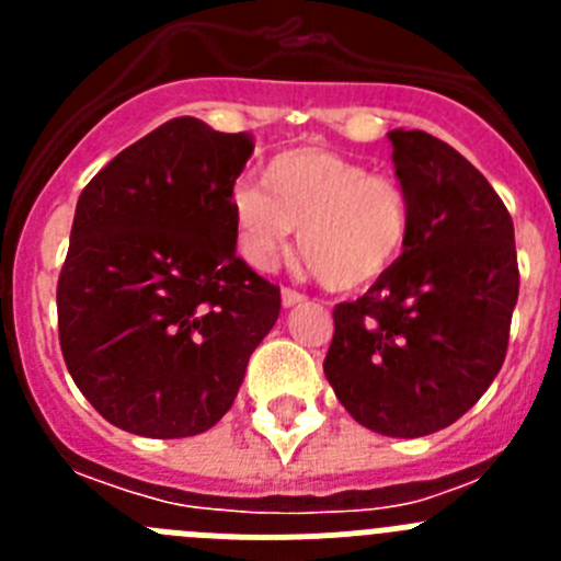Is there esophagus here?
<instances>
[{"instance_id": "obj_1", "label": "esophagus", "mask_w": 561, "mask_h": 561, "mask_svg": "<svg viewBox=\"0 0 561 561\" xmlns=\"http://www.w3.org/2000/svg\"><path fill=\"white\" fill-rule=\"evenodd\" d=\"M280 300H284L286 309H291V306H300L306 300L304 291L297 289H289V286H284V291H280Z\"/></svg>"}]
</instances>
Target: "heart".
I'll return each mask as SVG.
<instances>
[{"instance_id":"obj_1","label":"heart","mask_w":561,"mask_h":561,"mask_svg":"<svg viewBox=\"0 0 561 561\" xmlns=\"http://www.w3.org/2000/svg\"><path fill=\"white\" fill-rule=\"evenodd\" d=\"M264 190L232 196L238 247L252 266L297 247L331 291H362L396 270L413 236V196L396 173H379L329 148H291L264 168Z\"/></svg>"}]
</instances>
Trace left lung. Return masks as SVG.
Here are the masks:
<instances>
[{
    "mask_svg": "<svg viewBox=\"0 0 561 561\" xmlns=\"http://www.w3.org/2000/svg\"><path fill=\"white\" fill-rule=\"evenodd\" d=\"M413 236L388 277L334 309L323 370L362 427L419 438L458 421L508 351L519 295L514 225L483 173L427 131H393Z\"/></svg>",
    "mask_w": 561,
    "mask_h": 561,
    "instance_id": "left-lung-1",
    "label": "left lung"
}]
</instances>
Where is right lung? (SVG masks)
Masks as SVG:
<instances>
[{"instance_id": "right-lung-1", "label": "right lung", "mask_w": 561, "mask_h": 561, "mask_svg": "<svg viewBox=\"0 0 561 561\" xmlns=\"http://www.w3.org/2000/svg\"><path fill=\"white\" fill-rule=\"evenodd\" d=\"M252 148V134L176 117L83 187L58 275V342L114 427L210 430L280 314V286L236 255L232 185Z\"/></svg>"}]
</instances>
